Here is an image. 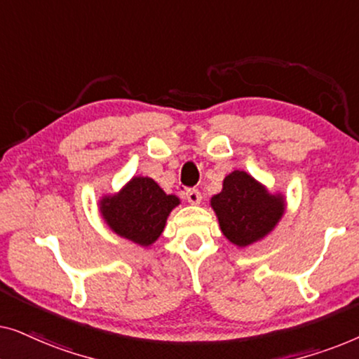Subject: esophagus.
I'll return each instance as SVG.
<instances>
[{
  "mask_svg": "<svg viewBox=\"0 0 359 359\" xmlns=\"http://www.w3.org/2000/svg\"><path fill=\"white\" fill-rule=\"evenodd\" d=\"M186 199H188L189 204L198 205V204H201V199H203V196H201L198 189H188V191H186Z\"/></svg>",
  "mask_w": 359,
  "mask_h": 359,
  "instance_id": "obj_1",
  "label": "esophagus"
}]
</instances>
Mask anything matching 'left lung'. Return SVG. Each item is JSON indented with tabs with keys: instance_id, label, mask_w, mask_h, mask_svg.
<instances>
[{
	"instance_id": "8db88e82",
	"label": "left lung",
	"mask_w": 359,
	"mask_h": 359,
	"mask_svg": "<svg viewBox=\"0 0 359 359\" xmlns=\"http://www.w3.org/2000/svg\"><path fill=\"white\" fill-rule=\"evenodd\" d=\"M286 196L271 193L243 170H233L222 181V191L210 198L224 237L238 248L262 242L286 212Z\"/></svg>"
}]
</instances>
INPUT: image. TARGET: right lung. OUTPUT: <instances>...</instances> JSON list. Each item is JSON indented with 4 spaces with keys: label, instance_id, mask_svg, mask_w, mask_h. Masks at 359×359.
Wrapping results in <instances>:
<instances>
[{
    "label": "right lung",
    "instance_id": "add662e5",
    "mask_svg": "<svg viewBox=\"0 0 359 359\" xmlns=\"http://www.w3.org/2000/svg\"><path fill=\"white\" fill-rule=\"evenodd\" d=\"M181 201L166 194L149 176H132L117 193L102 194L97 209L104 224L119 237L140 247L154 245Z\"/></svg>",
    "mask_w": 359,
    "mask_h": 359
}]
</instances>
